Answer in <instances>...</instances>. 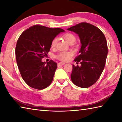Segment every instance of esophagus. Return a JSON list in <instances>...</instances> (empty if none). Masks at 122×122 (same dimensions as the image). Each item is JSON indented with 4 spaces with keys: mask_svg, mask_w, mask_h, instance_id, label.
<instances>
[{
    "mask_svg": "<svg viewBox=\"0 0 122 122\" xmlns=\"http://www.w3.org/2000/svg\"><path fill=\"white\" fill-rule=\"evenodd\" d=\"M65 64V63H63V62H59L57 63V66L58 67H60V66H63Z\"/></svg>",
    "mask_w": 122,
    "mask_h": 122,
    "instance_id": "1",
    "label": "esophagus"
}]
</instances>
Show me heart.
Wrapping results in <instances>:
<instances>
[{
	"mask_svg": "<svg viewBox=\"0 0 122 122\" xmlns=\"http://www.w3.org/2000/svg\"><path fill=\"white\" fill-rule=\"evenodd\" d=\"M63 38L65 39V41L67 42L68 44H73L76 41V37L75 35L71 33H66L63 35ZM57 43V38H54L52 40L51 43V47L52 48H54L56 46ZM72 53L69 52H61L59 54L56 55V57L62 61H67L70 59L72 56Z\"/></svg>",
	"mask_w": 122,
	"mask_h": 122,
	"instance_id": "heart-1",
	"label": "heart"
}]
</instances>
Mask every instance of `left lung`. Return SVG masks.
Instances as JSON below:
<instances>
[{
	"label": "left lung",
	"instance_id": "left-lung-1",
	"mask_svg": "<svg viewBox=\"0 0 122 122\" xmlns=\"http://www.w3.org/2000/svg\"><path fill=\"white\" fill-rule=\"evenodd\" d=\"M78 35L81 47L74 59L81 67L72 65L71 79L75 85L87 88L98 80L105 68L108 46L103 33L94 25L81 22L67 29Z\"/></svg>",
	"mask_w": 122,
	"mask_h": 122
}]
</instances>
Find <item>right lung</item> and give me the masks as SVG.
I'll return each instance as SVG.
<instances>
[{
  "instance_id": "right-lung-1",
  "label": "right lung",
  "mask_w": 122,
  "mask_h": 122,
  "mask_svg": "<svg viewBox=\"0 0 122 122\" xmlns=\"http://www.w3.org/2000/svg\"><path fill=\"white\" fill-rule=\"evenodd\" d=\"M64 31L36 24L24 31L17 39V66L24 81L30 87L40 90L51 84L57 63L51 60L46 64L41 59L47 56L52 40Z\"/></svg>"
}]
</instances>
